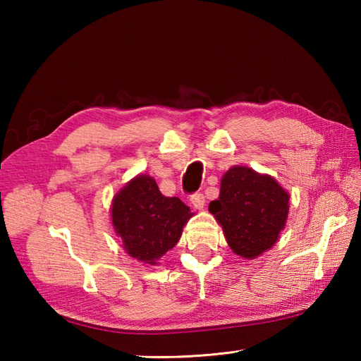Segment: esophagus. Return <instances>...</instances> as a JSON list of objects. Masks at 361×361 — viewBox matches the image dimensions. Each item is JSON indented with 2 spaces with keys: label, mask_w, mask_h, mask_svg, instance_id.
Returning a JSON list of instances; mask_svg holds the SVG:
<instances>
[{
  "label": "esophagus",
  "mask_w": 361,
  "mask_h": 361,
  "mask_svg": "<svg viewBox=\"0 0 361 361\" xmlns=\"http://www.w3.org/2000/svg\"><path fill=\"white\" fill-rule=\"evenodd\" d=\"M190 204H192L195 209H202L204 206V195L200 192L190 195Z\"/></svg>",
  "instance_id": "esophagus-1"
}]
</instances>
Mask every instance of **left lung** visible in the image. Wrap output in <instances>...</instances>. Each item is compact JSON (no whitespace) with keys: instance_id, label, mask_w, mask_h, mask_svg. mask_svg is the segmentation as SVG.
<instances>
[{"instance_id":"left-lung-1","label":"left lung","mask_w":361,"mask_h":361,"mask_svg":"<svg viewBox=\"0 0 361 361\" xmlns=\"http://www.w3.org/2000/svg\"><path fill=\"white\" fill-rule=\"evenodd\" d=\"M290 195L271 175L233 166L221 176L209 212L224 229L234 255L256 259L274 247L287 225Z\"/></svg>"}]
</instances>
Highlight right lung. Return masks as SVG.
<instances>
[{"mask_svg":"<svg viewBox=\"0 0 361 361\" xmlns=\"http://www.w3.org/2000/svg\"><path fill=\"white\" fill-rule=\"evenodd\" d=\"M192 216L178 197L161 194L157 181L147 173L126 183L111 202V225L121 237L122 248L145 265L159 264L158 260L178 243Z\"/></svg>","mask_w":361,"mask_h":361,"instance_id":"right-lung-1","label":"right lung"}]
</instances>
